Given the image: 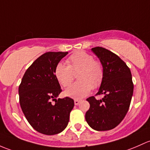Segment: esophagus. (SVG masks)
I'll use <instances>...</instances> for the list:
<instances>
[{
    "label": "esophagus",
    "instance_id": "1",
    "mask_svg": "<svg viewBox=\"0 0 150 150\" xmlns=\"http://www.w3.org/2000/svg\"><path fill=\"white\" fill-rule=\"evenodd\" d=\"M80 102H81V100H74L75 105H78L79 104Z\"/></svg>",
    "mask_w": 150,
    "mask_h": 150
}]
</instances>
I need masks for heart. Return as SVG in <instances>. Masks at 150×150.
<instances>
[{
    "mask_svg": "<svg viewBox=\"0 0 150 150\" xmlns=\"http://www.w3.org/2000/svg\"><path fill=\"white\" fill-rule=\"evenodd\" d=\"M67 64L58 63L55 69V76L63 86H69L78 73L79 81L65 90L66 96L74 99L85 97L92 90L100 85L103 78V66L87 52L78 51L72 54L67 59Z\"/></svg>",
    "mask_w": 150,
    "mask_h": 150,
    "instance_id": "obj_1",
    "label": "heart"
}]
</instances>
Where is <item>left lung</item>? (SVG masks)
Here are the masks:
<instances>
[{"label": "left lung", "mask_w": 150, "mask_h": 150, "mask_svg": "<svg viewBox=\"0 0 150 150\" xmlns=\"http://www.w3.org/2000/svg\"><path fill=\"white\" fill-rule=\"evenodd\" d=\"M103 69V78L97 95L86 99L90 104L85 114L86 121L96 131H108L123 121L131 104L134 84L129 68L121 58L102 47L92 48Z\"/></svg>", "instance_id": "8db88e82"}]
</instances>
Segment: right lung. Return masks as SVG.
Segmentation results:
<instances>
[{
    "label": "right lung",
    "mask_w": 150,
    "mask_h": 150,
    "mask_svg": "<svg viewBox=\"0 0 150 150\" xmlns=\"http://www.w3.org/2000/svg\"><path fill=\"white\" fill-rule=\"evenodd\" d=\"M68 52H47L26 71L18 87L21 110L35 130L54 135L64 130L74 106L73 99L58 98L61 86L55 76L56 65ZM51 100L56 103L52 104Z\"/></svg>",
    "instance_id": "add662e5"
}]
</instances>
